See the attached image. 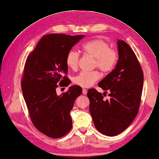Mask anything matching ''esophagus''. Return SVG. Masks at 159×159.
Segmentation results:
<instances>
[{"instance_id":"esophagus-1","label":"esophagus","mask_w":159,"mask_h":159,"mask_svg":"<svg viewBox=\"0 0 159 159\" xmlns=\"http://www.w3.org/2000/svg\"><path fill=\"white\" fill-rule=\"evenodd\" d=\"M82 93H83L84 95H86L87 94V90L85 89H82Z\"/></svg>"}]
</instances>
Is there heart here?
<instances>
[{
    "label": "heart",
    "mask_w": 159,
    "mask_h": 159,
    "mask_svg": "<svg viewBox=\"0 0 159 159\" xmlns=\"http://www.w3.org/2000/svg\"><path fill=\"white\" fill-rule=\"evenodd\" d=\"M85 54L94 58L93 67H98L105 74L111 72L118 60V54L110 48V44L102 39H95L86 42L82 47ZM80 57L75 51H69L66 58L68 68L75 71L79 67ZM101 77L98 71H82L73 78V83L82 88H89Z\"/></svg>",
    "instance_id": "obj_1"
}]
</instances>
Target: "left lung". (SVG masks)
Wrapping results in <instances>:
<instances>
[{
    "label": "left lung",
    "instance_id": "left-lung-1",
    "mask_svg": "<svg viewBox=\"0 0 159 159\" xmlns=\"http://www.w3.org/2000/svg\"><path fill=\"white\" fill-rule=\"evenodd\" d=\"M119 58L116 68L98 86L110 92L109 100L94 88L89 89V112L95 128L103 134L116 136L135 118L140 105L143 73L136 54L124 41L118 40Z\"/></svg>",
    "mask_w": 159,
    "mask_h": 159
}]
</instances>
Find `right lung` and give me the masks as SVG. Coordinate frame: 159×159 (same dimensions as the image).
Instances as JSON below:
<instances>
[{
    "mask_svg": "<svg viewBox=\"0 0 159 159\" xmlns=\"http://www.w3.org/2000/svg\"><path fill=\"white\" fill-rule=\"evenodd\" d=\"M84 37L48 34L39 40L25 61L21 89L30 120L39 132L52 139L65 136L72 128L70 111L82 89L71 86L58 96L56 89L58 85L70 84L66 76V56Z\"/></svg>",
    "mask_w": 159,
    "mask_h": 159,
    "instance_id": "obj_1",
    "label": "right lung"
}]
</instances>
